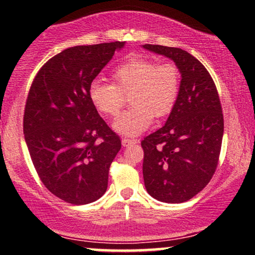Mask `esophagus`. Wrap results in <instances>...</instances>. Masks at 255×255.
<instances>
[{"label":"esophagus","instance_id":"esophagus-1","mask_svg":"<svg viewBox=\"0 0 255 255\" xmlns=\"http://www.w3.org/2000/svg\"><path fill=\"white\" fill-rule=\"evenodd\" d=\"M137 140H131V139H122V146H125V147H127V146L129 145H134L136 144Z\"/></svg>","mask_w":255,"mask_h":255}]
</instances>
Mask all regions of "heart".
I'll return each mask as SVG.
<instances>
[{
	"instance_id": "heart-1",
	"label": "heart",
	"mask_w": 255,
	"mask_h": 255,
	"mask_svg": "<svg viewBox=\"0 0 255 255\" xmlns=\"http://www.w3.org/2000/svg\"><path fill=\"white\" fill-rule=\"evenodd\" d=\"M114 83L93 80L89 98L99 113L116 116L130 95V110L114 121L113 129L125 136H137L156 118H164L174 108L180 90V72L172 63H159L146 58H130L114 71Z\"/></svg>"
}]
</instances>
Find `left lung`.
<instances>
[{"label":"left lung","instance_id":"left-lung-1","mask_svg":"<svg viewBox=\"0 0 255 255\" xmlns=\"http://www.w3.org/2000/svg\"><path fill=\"white\" fill-rule=\"evenodd\" d=\"M142 48L170 58L181 74L165 125L141 141L146 191L163 203H183L203 191L217 168L224 131L218 92L207 69L189 52L152 44Z\"/></svg>","mask_w":255,"mask_h":255}]
</instances>
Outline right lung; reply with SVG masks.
<instances>
[{"mask_svg":"<svg viewBox=\"0 0 255 255\" xmlns=\"http://www.w3.org/2000/svg\"><path fill=\"white\" fill-rule=\"evenodd\" d=\"M125 44L66 49L44 64L32 83L25 141L44 186L66 203H92L108 188L121 140L91 103L89 87Z\"/></svg>","mask_w":255,"mask_h":255,"instance_id":"right-lung-1","label":"right lung"}]
</instances>
